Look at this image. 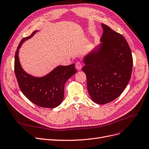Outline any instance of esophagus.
<instances>
[{"instance_id":"esophagus-1","label":"esophagus","mask_w":149,"mask_h":149,"mask_svg":"<svg viewBox=\"0 0 149 149\" xmlns=\"http://www.w3.org/2000/svg\"><path fill=\"white\" fill-rule=\"evenodd\" d=\"M75 68L77 70H81L82 68V64L80 62H77L75 64Z\"/></svg>"}]
</instances>
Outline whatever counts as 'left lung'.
Returning a JSON list of instances; mask_svg holds the SVG:
<instances>
[{
    "label": "left lung",
    "mask_w": 149,
    "mask_h": 149,
    "mask_svg": "<svg viewBox=\"0 0 149 149\" xmlns=\"http://www.w3.org/2000/svg\"><path fill=\"white\" fill-rule=\"evenodd\" d=\"M101 43L84 58L82 68L86 75L87 89L91 100L105 104L117 98L131 78L133 56L122 35L102 24Z\"/></svg>",
    "instance_id": "left-lung-1"
}]
</instances>
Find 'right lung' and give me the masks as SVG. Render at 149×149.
I'll return each mask as SVG.
<instances>
[{
  "mask_svg": "<svg viewBox=\"0 0 149 149\" xmlns=\"http://www.w3.org/2000/svg\"><path fill=\"white\" fill-rule=\"evenodd\" d=\"M37 31L21 40L16 51L15 73L19 88L24 95L36 105L45 108H55L62 102L64 85L77 72L75 64L59 65L47 75L36 77L26 73L20 64L18 53L22 43L34 36Z\"/></svg>",
  "mask_w": 149,
  "mask_h": 149,
  "instance_id": "right-lung-1",
  "label": "right lung"
}]
</instances>
